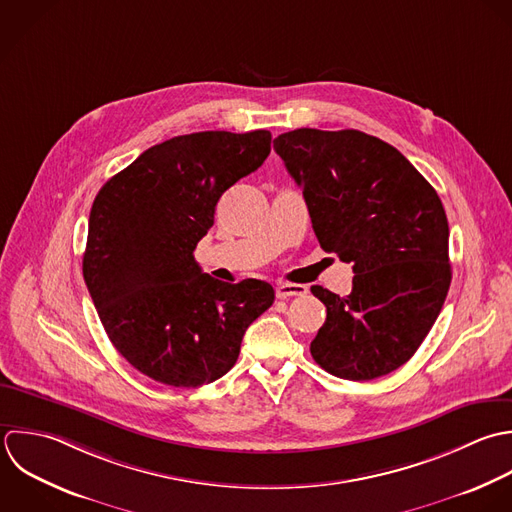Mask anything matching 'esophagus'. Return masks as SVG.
<instances>
[{"label":"esophagus","instance_id":"obj_1","mask_svg":"<svg viewBox=\"0 0 512 512\" xmlns=\"http://www.w3.org/2000/svg\"><path fill=\"white\" fill-rule=\"evenodd\" d=\"M307 287L299 285V283H279L277 285V297L279 299H289V297H305L307 295Z\"/></svg>","mask_w":512,"mask_h":512}]
</instances>
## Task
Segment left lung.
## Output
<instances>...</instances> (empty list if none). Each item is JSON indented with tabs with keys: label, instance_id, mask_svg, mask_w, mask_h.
Segmentation results:
<instances>
[{
	"label": "left lung",
	"instance_id": "obj_1",
	"mask_svg": "<svg viewBox=\"0 0 512 512\" xmlns=\"http://www.w3.org/2000/svg\"><path fill=\"white\" fill-rule=\"evenodd\" d=\"M273 147L303 189L319 245L355 273L347 297L311 287L327 307L313 359L347 381L393 373L429 335L451 285L437 191L401 151L357 129L303 127Z\"/></svg>",
	"mask_w": 512,
	"mask_h": 512
}]
</instances>
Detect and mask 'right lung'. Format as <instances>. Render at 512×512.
I'll return each mask as SVG.
<instances>
[{"label":"right lung","instance_id":"right-lung-1","mask_svg":"<svg viewBox=\"0 0 512 512\" xmlns=\"http://www.w3.org/2000/svg\"><path fill=\"white\" fill-rule=\"evenodd\" d=\"M269 151L265 129L177 135L99 189L83 279L109 341L149 379L187 389L217 381L235 365L247 327L273 305L269 283L217 281L193 257L219 197Z\"/></svg>","mask_w":512,"mask_h":512}]
</instances>
